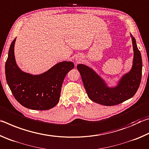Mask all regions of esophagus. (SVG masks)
I'll return each instance as SVG.
<instances>
[{
	"instance_id": "1",
	"label": "esophagus",
	"mask_w": 149,
	"mask_h": 149,
	"mask_svg": "<svg viewBox=\"0 0 149 149\" xmlns=\"http://www.w3.org/2000/svg\"><path fill=\"white\" fill-rule=\"evenodd\" d=\"M75 61H76L77 62H78L79 61V59H78V58H75Z\"/></svg>"
}]
</instances>
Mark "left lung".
Wrapping results in <instances>:
<instances>
[{"label": "left lung", "mask_w": 149, "mask_h": 149, "mask_svg": "<svg viewBox=\"0 0 149 149\" xmlns=\"http://www.w3.org/2000/svg\"><path fill=\"white\" fill-rule=\"evenodd\" d=\"M130 36L133 49L132 67L121 77L115 86H108L92 68L83 64L77 65L88 97L93 102L104 106L116 105L131 99L137 92L142 75V58L135 37L131 34Z\"/></svg>", "instance_id": "left-lung-1"}]
</instances>
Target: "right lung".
<instances>
[{
  "mask_svg": "<svg viewBox=\"0 0 149 149\" xmlns=\"http://www.w3.org/2000/svg\"><path fill=\"white\" fill-rule=\"evenodd\" d=\"M16 39L10 45L5 64L6 81L14 97L22 106L31 110H46L54 107L59 102L64 77L74 68V62H58L38 75L24 72L15 59Z\"/></svg>",
  "mask_w": 149,
  "mask_h": 149,
  "instance_id": "obj_1",
  "label": "right lung"
}]
</instances>
